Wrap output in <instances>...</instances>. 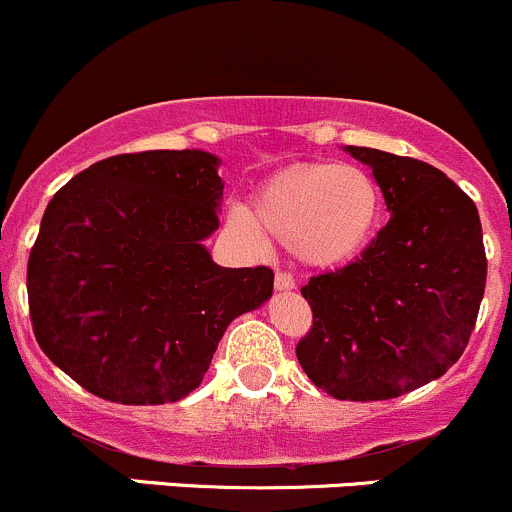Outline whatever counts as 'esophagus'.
Segmentation results:
<instances>
[{
  "label": "esophagus",
  "instance_id": "obj_1",
  "mask_svg": "<svg viewBox=\"0 0 512 512\" xmlns=\"http://www.w3.org/2000/svg\"><path fill=\"white\" fill-rule=\"evenodd\" d=\"M273 283H276L278 291H291V288H296V278H293L288 271H276Z\"/></svg>",
  "mask_w": 512,
  "mask_h": 512
}]
</instances>
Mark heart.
I'll use <instances>...</instances> for the list:
<instances>
[{"mask_svg": "<svg viewBox=\"0 0 512 512\" xmlns=\"http://www.w3.org/2000/svg\"><path fill=\"white\" fill-rule=\"evenodd\" d=\"M381 189L358 166L293 164L258 186L251 214L236 209L234 224L251 239L263 234L293 244L313 266H341L371 244L381 224Z\"/></svg>", "mask_w": 512, "mask_h": 512, "instance_id": "b5f03b06", "label": "heart"}]
</instances>
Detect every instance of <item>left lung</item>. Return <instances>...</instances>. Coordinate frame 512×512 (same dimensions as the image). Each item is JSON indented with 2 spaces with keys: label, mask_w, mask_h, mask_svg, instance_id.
Masks as SVG:
<instances>
[{
  "label": "left lung",
  "mask_w": 512,
  "mask_h": 512,
  "mask_svg": "<svg viewBox=\"0 0 512 512\" xmlns=\"http://www.w3.org/2000/svg\"><path fill=\"white\" fill-rule=\"evenodd\" d=\"M346 151L373 169L391 219L356 261L301 288L313 326L296 356L338 401H388L463 356L488 258L473 199L443 171L366 146Z\"/></svg>",
  "instance_id": "obj_1"
}]
</instances>
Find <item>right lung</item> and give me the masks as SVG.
Returning a JSON list of instances; mask_svg holds the SVG:
<instances>
[{
	"label": "right lung",
	"instance_id": "right-lung-1",
	"mask_svg": "<svg viewBox=\"0 0 512 512\" xmlns=\"http://www.w3.org/2000/svg\"><path fill=\"white\" fill-rule=\"evenodd\" d=\"M219 159L196 149L101 159L54 194L27 263L29 316L49 361L94 396L174 403L199 388L236 316L273 291L268 266L224 268Z\"/></svg>",
	"mask_w": 512,
	"mask_h": 512
}]
</instances>
